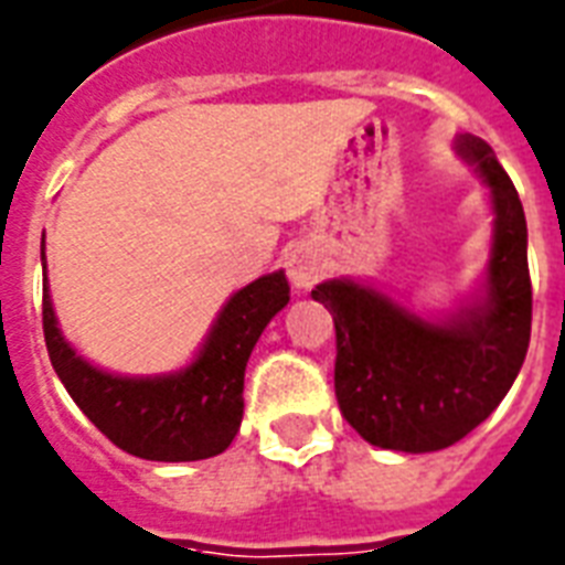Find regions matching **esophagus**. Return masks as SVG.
I'll return each instance as SVG.
<instances>
[{"mask_svg":"<svg viewBox=\"0 0 565 565\" xmlns=\"http://www.w3.org/2000/svg\"><path fill=\"white\" fill-rule=\"evenodd\" d=\"M284 266H287V275H290V281L296 284L299 290L311 287V284L317 281V275H320V266H317V260L311 257V252L301 248V245H296V248L287 252Z\"/></svg>","mask_w":565,"mask_h":565,"instance_id":"34e87169","label":"esophagus"}]
</instances>
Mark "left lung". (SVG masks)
<instances>
[{"instance_id": "8db88e82", "label": "left lung", "mask_w": 565, "mask_h": 565, "mask_svg": "<svg viewBox=\"0 0 565 565\" xmlns=\"http://www.w3.org/2000/svg\"><path fill=\"white\" fill-rule=\"evenodd\" d=\"M459 150L480 166L498 215L483 305L433 326L361 284L326 281L311 292L334 317L340 415L364 441L403 454L441 450L483 424L507 397L531 343L522 201L483 139L462 136Z\"/></svg>"}]
</instances>
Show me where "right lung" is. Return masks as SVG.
Returning a JSON list of instances; mask_svg holds the SVG:
<instances>
[{
    "label": "right lung",
    "mask_w": 565,
    "mask_h": 565,
    "mask_svg": "<svg viewBox=\"0 0 565 565\" xmlns=\"http://www.w3.org/2000/svg\"><path fill=\"white\" fill-rule=\"evenodd\" d=\"M290 301L284 273L243 287L218 313L192 367L174 376L124 379L82 361L55 326L43 287V340L73 403L111 445L150 462H195L227 450L243 420V379L266 322Z\"/></svg>",
    "instance_id": "obj_1"
}]
</instances>
